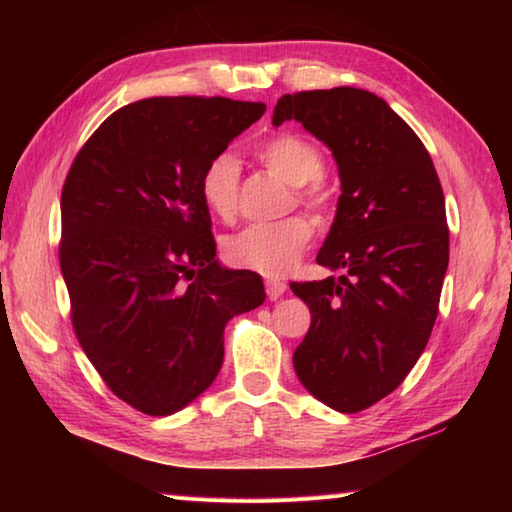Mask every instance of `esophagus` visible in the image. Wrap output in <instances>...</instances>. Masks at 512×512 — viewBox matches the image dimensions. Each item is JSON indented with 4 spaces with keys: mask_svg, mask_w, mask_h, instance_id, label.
I'll return each mask as SVG.
<instances>
[{
    "mask_svg": "<svg viewBox=\"0 0 512 512\" xmlns=\"http://www.w3.org/2000/svg\"><path fill=\"white\" fill-rule=\"evenodd\" d=\"M264 287H266L268 300H277L280 296H284V291H287V282L275 280V277H271V280L264 282Z\"/></svg>",
    "mask_w": 512,
    "mask_h": 512,
    "instance_id": "34e87169",
    "label": "esophagus"
}]
</instances>
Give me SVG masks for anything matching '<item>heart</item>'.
<instances>
[{"label": "heart", "mask_w": 512, "mask_h": 512, "mask_svg": "<svg viewBox=\"0 0 512 512\" xmlns=\"http://www.w3.org/2000/svg\"><path fill=\"white\" fill-rule=\"evenodd\" d=\"M257 160L293 185L291 203L305 207L318 219L332 212V189L320 178L325 155L316 144L293 133H280L257 146ZM239 160L230 151L216 153L201 173V198L212 216L232 223L239 214ZM314 239V225L305 216H289L275 223H255L223 239V259L235 268L262 275H284L298 262Z\"/></svg>", "instance_id": "1"}]
</instances>
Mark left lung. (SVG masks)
<instances>
[{"label": "left lung", "instance_id": "left-lung-1", "mask_svg": "<svg viewBox=\"0 0 512 512\" xmlns=\"http://www.w3.org/2000/svg\"><path fill=\"white\" fill-rule=\"evenodd\" d=\"M284 119L332 149L343 187L318 253L343 275L291 282L311 314L293 368L320 402L357 413L391 395L429 343L449 264L443 187L420 137L368 90L284 94L273 124Z\"/></svg>", "mask_w": 512, "mask_h": 512}]
</instances>
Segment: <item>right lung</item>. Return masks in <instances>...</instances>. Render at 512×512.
<instances>
[{"instance_id":"add662e5","label":"right lung","mask_w":512,"mask_h":512,"mask_svg":"<svg viewBox=\"0 0 512 512\" xmlns=\"http://www.w3.org/2000/svg\"><path fill=\"white\" fill-rule=\"evenodd\" d=\"M266 112L225 97L142 99L81 146L60 196V271L74 334L119 400L171 415L223 363L230 318L259 307L262 277L216 264L201 198L207 160Z\"/></svg>"}]
</instances>
